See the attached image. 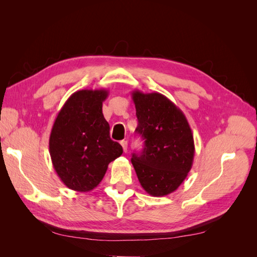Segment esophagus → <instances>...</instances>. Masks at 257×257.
Listing matches in <instances>:
<instances>
[{"label": "esophagus", "mask_w": 257, "mask_h": 257, "mask_svg": "<svg viewBox=\"0 0 257 257\" xmlns=\"http://www.w3.org/2000/svg\"><path fill=\"white\" fill-rule=\"evenodd\" d=\"M121 146L123 148V151L126 153L127 152V141H122L121 142Z\"/></svg>", "instance_id": "34e87169"}]
</instances>
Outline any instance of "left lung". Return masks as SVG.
I'll return each mask as SVG.
<instances>
[{
	"label": "left lung",
	"mask_w": 257,
	"mask_h": 257,
	"mask_svg": "<svg viewBox=\"0 0 257 257\" xmlns=\"http://www.w3.org/2000/svg\"><path fill=\"white\" fill-rule=\"evenodd\" d=\"M138 125L145 139L142 154H133V164L143 189L152 196L175 192L193 165L195 146L184 113L159 92H132Z\"/></svg>",
	"instance_id": "1"
}]
</instances>
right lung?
I'll list each match as a JSON object with an SVG mask.
<instances>
[{"instance_id":"add662e5","label":"right lung","mask_w":257,"mask_h":257,"mask_svg":"<svg viewBox=\"0 0 257 257\" xmlns=\"http://www.w3.org/2000/svg\"><path fill=\"white\" fill-rule=\"evenodd\" d=\"M109 91L79 90L62 106L51 128L49 152L57 175L68 189L90 192L103 180L109 163L123 153L111 141L103 102Z\"/></svg>"}]
</instances>
